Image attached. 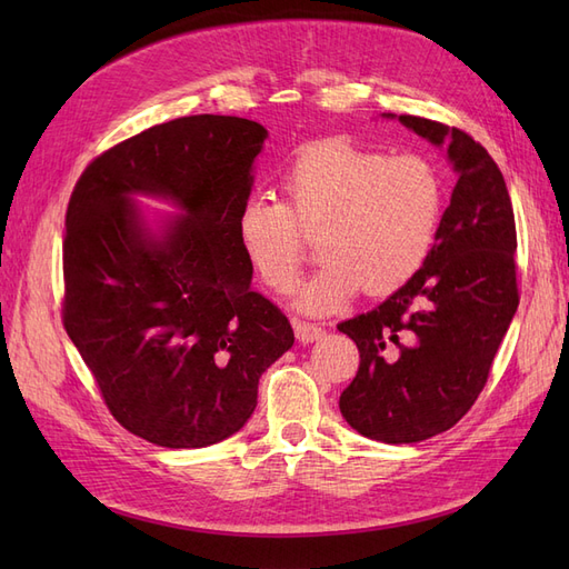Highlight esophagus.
Wrapping results in <instances>:
<instances>
[{"instance_id": "34e87169", "label": "esophagus", "mask_w": 569, "mask_h": 569, "mask_svg": "<svg viewBox=\"0 0 569 569\" xmlns=\"http://www.w3.org/2000/svg\"><path fill=\"white\" fill-rule=\"evenodd\" d=\"M295 332L299 337V341L311 343L325 337V327L316 325V322H306V320H295Z\"/></svg>"}]
</instances>
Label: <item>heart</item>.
<instances>
[{
  "label": "heart",
  "mask_w": 569,
  "mask_h": 569,
  "mask_svg": "<svg viewBox=\"0 0 569 569\" xmlns=\"http://www.w3.org/2000/svg\"><path fill=\"white\" fill-rule=\"evenodd\" d=\"M284 203L247 199L237 239L268 289L289 295L303 234H318L322 266L297 297L303 313H332L360 289L389 295L410 282L435 247L443 213L439 168L420 153L358 147L341 137L303 147L282 173Z\"/></svg>",
  "instance_id": "obj_1"
}]
</instances>
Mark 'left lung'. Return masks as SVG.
Segmentation results:
<instances>
[{"label":"left lung","instance_id":"obj_1","mask_svg":"<svg viewBox=\"0 0 569 569\" xmlns=\"http://www.w3.org/2000/svg\"><path fill=\"white\" fill-rule=\"evenodd\" d=\"M399 120L446 149L458 182L416 278L337 325L360 351L339 410L368 439L416 443L451 429L489 380L520 303L518 234L506 180L485 147L437 120Z\"/></svg>","mask_w":569,"mask_h":569}]
</instances>
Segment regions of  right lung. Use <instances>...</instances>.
Wrapping results in <instances>:
<instances>
[{
  "label": "right lung",
  "mask_w": 569,
  "mask_h": 569,
  "mask_svg": "<svg viewBox=\"0 0 569 569\" xmlns=\"http://www.w3.org/2000/svg\"><path fill=\"white\" fill-rule=\"evenodd\" d=\"M266 137L237 116L168 120L97 157L68 201L63 327L111 416L166 449L239 432L261 375L295 343L237 239ZM134 196L181 216L153 233Z\"/></svg>",
  "instance_id": "1"
}]
</instances>
